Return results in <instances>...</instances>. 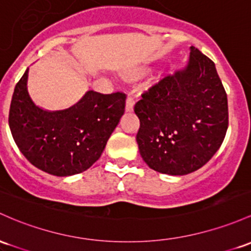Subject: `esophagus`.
<instances>
[{"instance_id":"esophagus-1","label":"esophagus","mask_w":251,"mask_h":251,"mask_svg":"<svg viewBox=\"0 0 251 251\" xmlns=\"http://www.w3.org/2000/svg\"><path fill=\"white\" fill-rule=\"evenodd\" d=\"M133 106H134L133 99L127 98V100H126V106H125L126 112H132V111H133Z\"/></svg>"}]
</instances>
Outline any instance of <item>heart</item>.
Returning <instances> with one entry per match:
<instances>
[{
	"mask_svg": "<svg viewBox=\"0 0 251 251\" xmlns=\"http://www.w3.org/2000/svg\"><path fill=\"white\" fill-rule=\"evenodd\" d=\"M145 74L144 69H136V70H130L127 73H125V78L127 79H138L139 77H142Z\"/></svg>",
	"mask_w": 251,
	"mask_h": 251,
	"instance_id": "heart-1",
	"label": "heart"
}]
</instances>
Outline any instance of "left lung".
I'll list each match as a JSON object with an SVG mask.
<instances>
[{"instance_id":"1","label":"left lung","mask_w":251,"mask_h":251,"mask_svg":"<svg viewBox=\"0 0 251 251\" xmlns=\"http://www.w3.org/2000/svg\"><path fill=\"white\" fill-rule=\"evenodd\" d=\"M139 152L151 169L187 175L218 151L228 125L227 96L216 65L194 46L188 64L164 77L134 106Z\"/></svg>"}]
</instances>
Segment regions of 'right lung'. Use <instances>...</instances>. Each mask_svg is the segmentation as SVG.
Here are the masks:
<instances>
[{
	"instance_id": "right-lung-1",
	"label": "right lung",
	"mask_w": 251,
	"mask_h": 251,
	"mask_svg": "<svg viewBox=\"0 0 251 251\" xmlns=\"http://www.w3.org/2000/svg\"><path fill=\"white\" fill-rule=\"evenodd\" d=\"M27 79L28 69L15 85L9 109V127L19 150L33 166L54 176L89 169L125 112L126 95L89 90L67 109L46 111L33 102Z\"/></svg>"
}]
</instances>
